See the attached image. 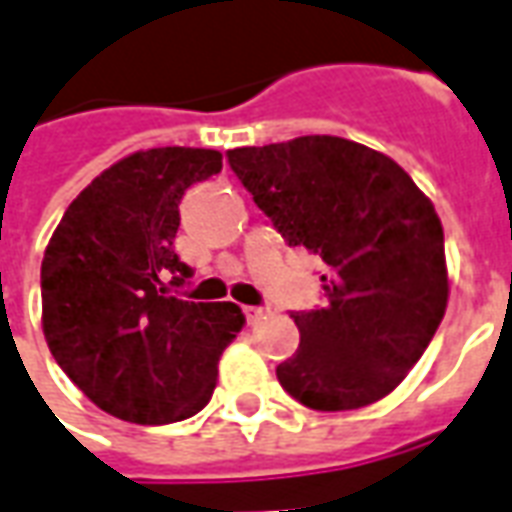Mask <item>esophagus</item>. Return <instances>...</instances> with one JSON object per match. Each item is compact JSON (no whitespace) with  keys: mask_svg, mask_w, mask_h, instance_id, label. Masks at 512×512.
<instances>
[{"mask_svg":"<svg viewBox=\"0 0 512 512\" xmlns=\"http://www.w3.org/2000/svg\"><path fill=\"white\" fill-rule=\"evenodd\" d=\"M266 312L268 310H263V307H244V315L249 323H257L263 315H266Z\"/></svg>","mask_w":512,"mask_h":512,"instance_id":"esophagus-1","label":"esophagus"}]
</instances>
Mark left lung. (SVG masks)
Here are the masks:
<instances>
[{"mask_svg": "<svg viewBox=\"0 0 512 512\" xmlns=\"http://www.w3.org/2000/svg\"><path fill=\"white\" fill-rule=\"evenodd\" d=\"M230 167L290 246L326 266V307L293 312L299 351L282 389L315 411H351L395 389L439 329L450 274L444 230L406 169L343 136L227 150Z\"/></svg>", "mask_w": 512, "mask_h": 512, "instance_id": "8db88e82", "label": "left lung"}]
</instances>
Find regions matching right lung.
<instances>
[{
    "mask_svg": "<svg viewBox=\"0 0 512 512\" xmlns=\"http://www.w3.org/2000/svg\"><path fill=\"white\" fill-rule=\"evenodd\" d=\"M222 172L208 147H150L104 169L68 205L40 266L43 337L62 373L134 425L208 406L219 359L244 329L233 301L169 296L191 277L172 241L191 183Z\"/></svg>",
    "mask_w": 512,
    "mask_h": 512,
    "instance_id": "1",
    "label": "right lung"
}]
</instances>
